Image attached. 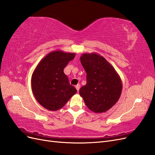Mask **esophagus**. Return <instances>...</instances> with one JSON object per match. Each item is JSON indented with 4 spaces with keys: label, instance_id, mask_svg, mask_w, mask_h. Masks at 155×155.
Wrapping results in <instances>:
<instances>
[{
    "label": "esophagus",
    "instance_id": "34e87169",
    "mask_svg": "<svg viewBox=\"0 0 155 155\" xmlns=\"http://www.w3.org/2000/svg\"><path fill=\"white\" fill-rule=\"evenodd\" d=\"M75 87H76V89L77 91H78L79 90H80V87H81V85L80 84H77L76 86H75Z\"/></svg>",
    "mask_w": 155,
    "mask_h": 155
}]
</instances>
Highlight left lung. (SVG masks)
Listing matches in <instances>:
<instances>
[{
    "mask_svg": "<svg viewBox=\"0 0 155 155\" xmlns=\"http://www.w3.org/2000/svg\"><path fill=\"white\" fill-rule=\"evenodd\" d=\"M80 58L87 74V83L79 94L91 111L106 112L120 98L121 79L113 66L96 52L84 53Z\"/></svg>",
    "mask_w": 155,
    "mask_h": 155,
    "instance_id": "obj_1",
    "label": "left lung"
}]
</instances>
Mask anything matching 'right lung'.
Wrapping results in <instances>:
<instances>
[{"label":"right lung","instance_id":"right-lung-1","mask_svg":"<svg viewBox=\"0 0 155 155\" xmlns=\"http://www.w3.org/2000/svg\"><path fill=\"white\" fill-rule=\"evenodd\" d=\"M75 53L52 51L39 61L31 78L34 96L43 107L57 111L67 103L77 90L71 85L64 69Z\"/></svg>","mask_w":155,"mask_h":155}]
</instances>
